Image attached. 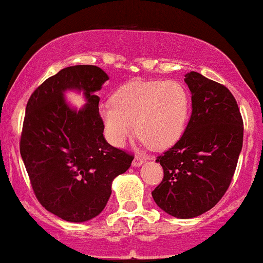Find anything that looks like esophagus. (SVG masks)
Wrapping results in <instances>:
<instances>
[{
  "label": "esophagus",
  "instance_id": "34e87169",
  "mask_svg": "<svg viewBox=\"0 0 263 263\" xmlns=\"http://www.w3.org/2000/svg\"><path fill=\"white\" fill-rule=\"evenodd\" d=\"M144 163V159H141V157L139 156H135L134 160H133V166L134 167H139V166H141Z\"/></svg>",
  "mask_w": 263,
  "mask_h": 263
}]
</instances>
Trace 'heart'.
Wrapping results in <instances>:
<instances>
[{"label": "heart", "instance_id": "b5f03b06", "mask_svg": "<svg viewBox=\"0 0 263 263\" xmlns=\"http://www.w3.org/2000/svg\"><path fill=\"white\" fill-rule=\"evenodd\" d=\"M191 112L187 88L177 81L129 82L101 108L109 141L123 146L134 133L155 150L172 146L186 129Z\"/></svg>", "mask_w": 263, "mask_h": 263}]
</instances>
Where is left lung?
Returning <instances> with one entry per match:
<instances>
[{
  "label": "left lung",
  "mask_w": 263,
  "mask_h": 263,
  "mask_svg": "<svg viewBox=\"0 0 263 263\" xmlns=\"http://www.w3.org/2000/svg\"><path fill=\"white\" fill-rule=\"evenodd\" d=\"M184 82L192 93V116L180 140L157 156L163 178L151 194L163 212L190 219L212 209L229 188L242 149L243 122L224 85L194 71Z\"/></svg>",
  "instance_id": "8db88e82"
}]
</instances>
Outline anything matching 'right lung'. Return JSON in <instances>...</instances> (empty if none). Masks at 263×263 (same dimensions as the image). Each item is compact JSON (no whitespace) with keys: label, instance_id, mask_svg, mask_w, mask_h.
Wrapping results in <instances>:
<instances>
[{"label":"right lung","instance_id":"1","mask_svg":"<svg viewBox=\"0 0 263 263\" xmlns=\"http://www.w3.org/2000/svg\"><path fill=\"white\" fill-rule=\"evenodd\" d=\"M107 80L93 65L65 67L45 80L27 103L21 156L40 204L66 221L97 217L109 199L113 180L134 159L103 137L95 92ZM66 89L83 90L88 103L80 111L71 108L63 98Z\"/></svg>","mask_w":263,"mask_h":263}]
</instances>
